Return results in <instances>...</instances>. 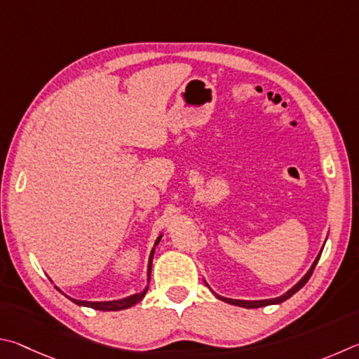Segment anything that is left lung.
Segmentation results:
<instances>
[{
  "instance_id": "left-lung-1",
  "label": "left lung",
  "mask_w": 359,
  "mask_h": 359,
  "mask_svg": "<svg viewBox=\"0 0 359 359\" xmlns=\"http://www.w3.org/2000/svg\"><path fill=\"white\" fill-rule=\"evenodd\" d=\"M325 243H326V241H325ZM323 248H325V244L322 246V249H320V252H318V255L316 257V260H313L312 266L309 268V271H307V273L303 276V278H301V279L297 282V284H294V285L290 288V290H287L284 294H280V297H278V298H271V299H254V301H248V299H233V298L221 297V294H217L216 292H212L211 288H210V290L216 294V298L224 301V303L233 304V306H238V307H246V309H257V307H265V306H271V304H280V303H284L285 299L292 298L293 294L297 293L298 290H301V288H303V287L306 285V282L311 279L313 269H316L317 263H318V260H320V255H322ZM205 284H206V282H205ZM206 285H208V284H206ZM208 287H210V285H208Z\"/></svg>"
}]
</instances>
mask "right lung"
I'll use <instances>...</instances> for the list:
<instances>
[{
    "label": "right lung",
    "instance_id": "right-lung-1",
    "mask_svg": "<svg viewBox=\"0 0 359 359\" xmlns=\"http://www.w3.org/2000/svg\"><path fill=\"white\" fill-rule=\"evenodd\" d=\"M162 235L157 236V240L154 243V248L151 249V254H149V260H148V282H149V278H151V266H153V257H154V250H156V246L159 244ZM58 288V287H56ZM60 290V288H58ZM61 292V290H60ZM148 292V285L143 288V292L140 293H134L130 294V297H126V298H121V299H113V301H81V299H75V298H71V297H66L72 301V303H75L77 306H85V307H91V309H96V311H123V309H128V307H132L134 304H137L138 301H142L144 294H147ZM62 293V292H61ZM65 294V293H62Z\"/></svg>",
    "mask_w": 359,
    "mask_h": 359
}]
</instances>
